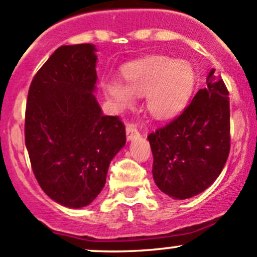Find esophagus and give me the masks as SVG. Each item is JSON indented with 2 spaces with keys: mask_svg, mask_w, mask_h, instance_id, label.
I'll return each instance as SVG.
<instances>
[{
  "mask_svg": "<svg viewBox=\"0 0 257 257\" xmlns=\"http://www.w3.org/2000/svg\"><path fill=\"white\" fill-rule=\"evenodd\" d=\"M125 133H126V138H128V141H133V139H136L137 137L139 136L138 128H137L136 124H133V123L126 124Z\"/></svg>",
  "mask_w": 257,
  "mask_h": 257,
  "instance_id": "obj_1",
  "label": "esophagus"
}]
</instances>
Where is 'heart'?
<instances>
[{"label":"heart","mask_w":257,"mask_h":257,"mask_svg":"<svg viewBox=\"0 0 257 257\" xmlns=\"http://www.w3.org/2000/svg\"><path fill=\"white\" fill-rule=\"evenodd\" d=\"M125 82L108 78L103 89L114 107H129L136 95L147 93V108L155 118H168L188 103L195 87V71L186 61L169 57L149 56L136 59L123 67Z\"/></svg>","instance_id":"1"}]
</instances>
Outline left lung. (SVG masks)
<instances>
[{
	"label": "left lung",
	"instance_id": "8db88e82",
	"mask_svg": "<svg viewBox=\"0 0 257 257\" xmlns=\"http://www.w3.org/2000/svg\"><path fill=\"white\" fill-rule=\"evenodd\" d=\"M148 139L153 178L167 195L191 198L216 180L230 153V102L229 90L215 69L190 104Z\"/></svg>",
	"mask_w": 257,
	"mask_h": 257
}]
</instances>
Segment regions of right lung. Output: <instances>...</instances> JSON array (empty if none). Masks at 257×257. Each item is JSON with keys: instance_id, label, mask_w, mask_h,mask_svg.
<instances>
[{"instance_id": "1", "label": "right lung", "mask_w": 257, "mask_h": 257, "mask_svg": "<svg viewBox=\"0 0 257 257\" xmlns=\"http://www.w3.org/2000/svg\"><path fill=\"white\" fill-rule=\"evenodd\" d=\"M95 51L89 43L57 48L28 89L25 142L31 167L42 190L67 208L97 198L125 144L124 123L103 115L93 94Z\"/></svg>"}]
</instances>
